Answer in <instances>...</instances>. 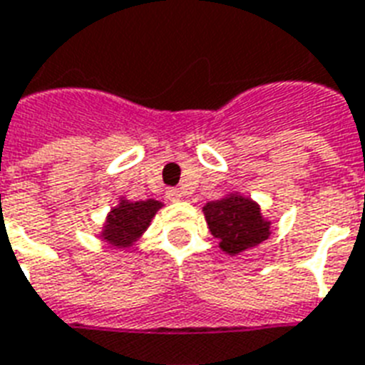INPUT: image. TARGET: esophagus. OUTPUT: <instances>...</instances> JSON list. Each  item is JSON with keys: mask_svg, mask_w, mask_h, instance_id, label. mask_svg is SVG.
Here are the masks:
<instances>
[{"mask_svg": "<svg viewBox=\"0 0 365 365\" xmlns=\"http://www.w3.org/2000/svg\"><path fill=\"white\" fill-rule=\"evenodd\" d=\"M168 200L169 202H180V197H182V194H180L179 188H171V190H168Z\"/></svg>", "mask_w": 365, "mask_h": 365, "instance_id": "esophagus-1", "label": "esophagus"}]
</instances>
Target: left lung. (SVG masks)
<instances>
[{
  "label": "left lung",
  "instance_id": "obj_1",
  "mask_svg": "<svg viewBox=\"0 0 365 365\" xmlns=\"http://www.w3.org/2000/svg\"><path fill=\"white\" fill-rule=\"evenodd\" d=\"M205 221L219 247L228 255H240L268 240L272 234L270 221L261 213V205L240 192H230L221 200L203 205Z\"/></svg>",
  "mask_w": 365,
  "mask_h": 365
}]
</instances>
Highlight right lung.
Instances as JSON below:
<instances>
[{"instance_id": "1", "label": "right lung", "mask_w": 365, "mask_h": 365, "mask_svg": "<svg viewBox=\"0 0 365 365\" xmlns=\"http://www.w3.org/2000/svg\"><path fill=\"white\" fill-rule=\"evenodd\" d=\"M162 207L163 203L158 202V200L131 202V200L120 197L118 205L110 209V213L106 215L103 232L98 236L106 244H110L112 247H118V250L131 247L146 232V228L150 227L154 215Z\"/></svg>"}]
</instances>
